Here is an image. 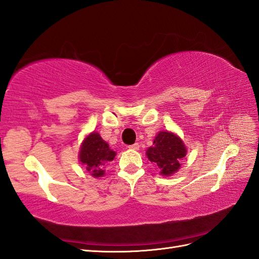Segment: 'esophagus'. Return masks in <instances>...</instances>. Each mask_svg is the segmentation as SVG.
Listing matches in <instances>:
<instances>
[{"label": "esophagus", "mask_w": 259, "mask_h": 259, "mask_svg": "<svg viewBox=\"0 0 259 259\" xmlns=\"http://www.w3.org/2000/svg\"><path fill=\"white\" fill-rule=\"evenodd\" d=\"M128 148L132 149V150H139V144L136 143L134 145H131V146H128Z\"/></svg>", "instance_id": "34e87169"}]
</instances>
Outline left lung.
Here are the masks:
<instances>
[{
	"label": "left lung",
	"instance_id": "left-lung-1",
	"mask_svg": "<svg viewBox=\"0 0 259 259\" xmlns=\"http://www.w3.org/2000/svg\"><path fill=\"white\" fill-rule=\"evenodd\" d=\"M153 145L147 150L148 159L159 166L162 175L174 174L180 167L179 162L187 152L182 139L173 133L160 132Z\"/></svg>",
	"mask_w": 259,
	"mask_h": 259
}]
</instances>
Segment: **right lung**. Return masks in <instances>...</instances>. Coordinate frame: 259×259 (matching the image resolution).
Wrapping results in <instances>:
<instances>
[{
    "label": "right lung",
    "mask_w": 259,
    "mask_h": 259,
    "mask_svg": "<svg viewBox=\"0 0 259 259\" xmlns=\"http://www.w3.org/2000/svg\"><path fill=\"white\" fill-rule=\"evenodd\" d=\"M114 156L115 152L109 148L98 133H92L85 138L80 151V161L94 177L103 176L105 164L112 161Z\"/></svg>",
    "instance_id": "right-lung-1"
}]
</instances>
